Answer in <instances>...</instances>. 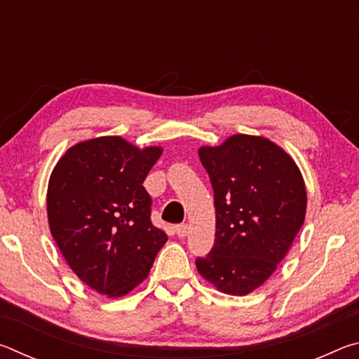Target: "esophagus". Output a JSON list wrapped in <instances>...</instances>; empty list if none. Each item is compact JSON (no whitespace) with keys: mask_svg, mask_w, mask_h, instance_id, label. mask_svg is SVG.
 I'll use <instances>...</instances> for the list:
<instances>
[{"mask_svg":"<svg viewBox=\"0 0 359 359\" xmlns=\"http://www.w3.org/2000/svg\"><path fill=\"white\" fill-rule=\"evenodd\" d=\"M175 233H177V236H179L180 239H182V238H185L187 233H188V224H187V223L177 224V226H175Z\"/></svg>","mask_w":359,"mask_h":359,"instance_id":"esophagus-1","label":"esophagus"}]
</instances>
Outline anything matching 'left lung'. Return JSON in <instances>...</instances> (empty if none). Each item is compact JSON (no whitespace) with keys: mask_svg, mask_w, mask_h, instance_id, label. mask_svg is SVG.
Segmentation results:
<instances>
[{"mask_svg":"<svg viewBox=\"0 0 359 359\" xmlns=\"http://www.w3.org/2000/svg\"><path fill=\"white\" fill-rule=\"evenodd\" d=\"M199 160L214 188L215 244L198 272L222 293L245 296L269 278L306 218L307 193L293 158L261 136L204 145Z\"/></svg>","mask_w":359,"mask_h":359,"instance_id":"8db88e82","label":"left lung"}]
</instances>
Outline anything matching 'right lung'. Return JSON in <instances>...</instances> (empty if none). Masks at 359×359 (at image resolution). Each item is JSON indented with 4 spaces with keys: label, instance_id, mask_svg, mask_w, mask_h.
Instances as JSON below:
<instances>
[{
    "label": "right lung",
    "instance_id": "1",
    "mask_svg": "<svg viewBox=\"0 0 359 359\" xmlns=\"http://www.w3.org/2000/svg\"><path fill=\"white\" fill-rule=\"evenodd\" d=\"M161 154V147L101 136L72 145L50 174L52 238L72 272L107 297L136 288L168 241L151 224V198L142 185Z\"/></svg>",
    "mask_w": 359,
    "mask_h": 359
}]
</instances>
